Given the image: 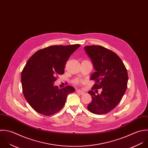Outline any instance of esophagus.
<instances>
[{
    "label": "esophagus",
    "mask_w": 148,
    "mask_h": 148,
    "mask_svg": "<svg viewBox=\"0 0 148 148\" xmlns=\"http://www.w3.org/2000/svg\"><path fill=\"white\" fill-rule=\"evenodd\" d=\"M76 92H77V94H79L81 95H82L84 94V93H85L84 91H82V90H77V91H76Z\"/></svg>",
    "instance_id": "1"
}]
</instances>
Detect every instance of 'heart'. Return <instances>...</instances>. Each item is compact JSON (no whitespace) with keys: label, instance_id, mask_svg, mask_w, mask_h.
Masks as SVG:
<instances>
[{"label":"heart","instance_id":"b5f03b06","mask_svg":"<svg viewBox=\"0 0 148 148\" xmlns=\"http://www.w3.org/2000/svg\"><path fill=\"white\" fill-rule=\"evenodd\" d=\"M83 82L79 79H75L73 80V83L75 84H79L80 83H82Z\"/></svg>","mask_w":148,"mask_h":148}]
</instances>
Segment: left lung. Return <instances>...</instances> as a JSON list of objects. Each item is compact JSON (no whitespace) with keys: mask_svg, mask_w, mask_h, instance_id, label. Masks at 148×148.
<instances>
[{"mask_svg":"<svg viewBox=\"0 0 148 148\" xmlns=\"http://www.w3.org/2000/svg\"><path fill=\"white\" fill-rule=\"evenodd\" d=\"M84 49L96 71L91 75L95 83L88 92L92 100L87 109L95 114H107L118 104L126 92L127 69L119 57L110 50L99 45L86 46ZM98 89L102 90L100 95L93 91Z\"/></svg>","mask_w":148,"mask_h":148,"instance_id":"1","label":"left lung"}]
</instances>
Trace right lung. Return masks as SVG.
I'll list each match as a JSON object with an SVG mask.
<instances>
[{"label":"right lung","mask_w":148,"mask_h":148,"mask_svg":"<svg viewBox=\"0 0 148 148\" xmlns=\"http://www.w3.org/2000/svg\"><path fill=\"white\" fill-rule=\"evenodd\" d=\"M80 45H53L36 51L27 61L21 73L23 94L37 112L49 116L64 106L69 94L75 88L67 86L61 89L54 86L63 75L66 62Z\"/></svg>","instance_id":"add662e5"}]
</instances>
